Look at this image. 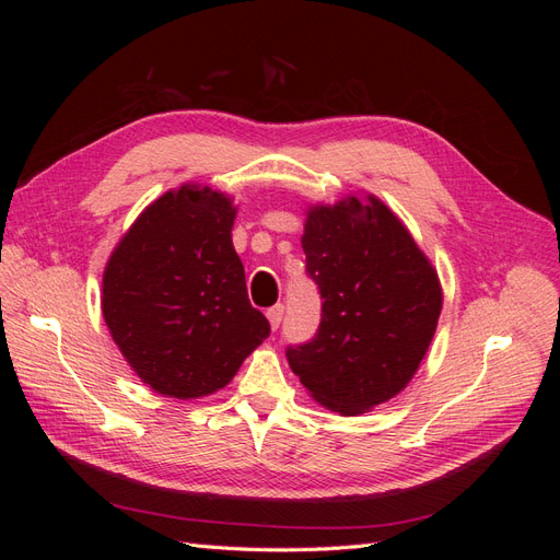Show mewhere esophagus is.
Listing matches in <instances>:
<instances>
[{
    "instance_id": "obj_1",
    "label": "esophagus",
    "mask_w": 560,
    "mask_h": 560,
    "mask_svg": "<svg viewBox=\"0 0 560 560\" xmlns=\"http://www.w3.org/2000/svg\"><path fill=\"white\" fill-rule=\"evenodd\" d=\"M282 315H284V306H273V308H268V313H266V317H268V325H270V329H278L280 327V322H282Z\"/></svg>"
}]
</instances>
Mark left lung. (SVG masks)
<instances>
[{"label": "left lung", "mask_w": 560, "mask_h": 560, "mask_svg": "<svg viewBox=\"0 0 560 560\" xmlns=\"http://www.w3.org/2000/svg\"><path fill=\"white\" fill-rule=\"evenodd\" d=\"M322 294L313 341L287 350L311 397L362 416L411 383L442 313V282L411 231L374 194L313 202L301 235Z\"/></svg>", "instance_id": "obj_1"}]
</instances>
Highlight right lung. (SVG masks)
I'll use <instances>...</instances> for the list:
<instances>
[{
    "mask_svg": "<svg viewBox=\"0 0 560 560\" xmlns=\"http://www.w3.org/2000/svg\"><path fill=\"white\" fill-rule=\"evenodd\" d=\"M238 208L226 191L184 182L140 212L103 273V317L124 360L154 393L214 395L268 336L233 249Z\"/></svg>",
    "mask_w": 560,
    "mask_h": 560,
    "instance_id": "add662e5",
    "label": "right lung"
}]
</instances>
